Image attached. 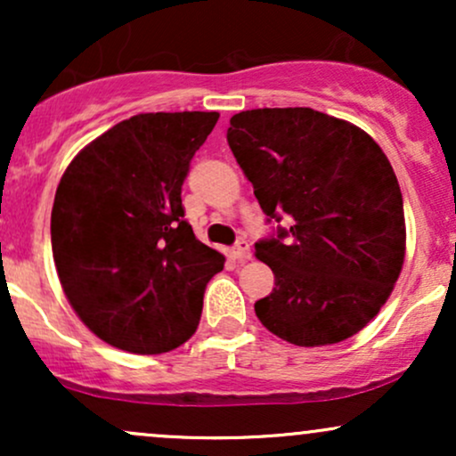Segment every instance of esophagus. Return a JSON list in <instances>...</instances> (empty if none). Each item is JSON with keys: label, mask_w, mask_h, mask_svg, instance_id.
I'll list each match as a JSON object with an SVG mask.
<instances>
[{"label": "esophagus", "mask_w": 456, "mask_h": 456, "mask_svg": "<svg viewBox=\"0 0 456 456\" xmlns=\"http://www.w3.org/2000/svg\"><path fill=\"white\" fill-rule=\"evenodd\" d=\"M233 259L240 261V264H242V261H248L250 259V244L246 242V240H238V242H235V246H233Z\"/></svg>", "instance_id": "obj_1"}]
</instances>
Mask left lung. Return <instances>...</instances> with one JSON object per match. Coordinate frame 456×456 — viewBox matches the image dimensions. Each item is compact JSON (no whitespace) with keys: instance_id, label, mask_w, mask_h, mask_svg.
I'll use <instances>...</instances> for the list:
<instances>
[{"instance_id":"obj_1","label":"left lung","mask_w":456,"mask_h":456,"mask_svg":"<svg viewBox=\"0 0 456 456\" xmlns=\"http://www.w3.org/2000/svg\"><path fill=\"white\" fill-rule=\"evenodd\" d=\"M227 143L276 223L255 244L276 285L255 302L259 322L300 347L354 337L388 300L405 257L390 160L364 130L308 107L235 113Z\"/></svg>"}]
</instances>
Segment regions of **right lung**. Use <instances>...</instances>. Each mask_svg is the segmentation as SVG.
I'll list each match as a JSON object with an SVG mask.
<instances>
[{
	"mask_svg": "<svg viewBox=\"0 0 456 456\" xmlns=\"http://www.w3.org/2000/svg\"><path fill=\"white\" fill-rule=\"evenodd\" d=\"M218 113H141L68 165L51 212V246L81 322L113 347L162 354L195 334L224 257L184 218L182 184Z\"/></svg>",
	"mask_w": 456,
	"mask_h": 456,
	"instance_id": "1",
	"label": "right lung"
}]
</instances>
